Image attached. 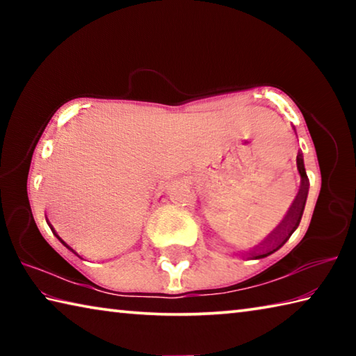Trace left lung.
Returning <instances> with one entry per match:
<instances>
[{"label":"left lung","instance_id":"obj_1","mask_svg":"<svg viewBox=\"0 0 356 356\" xmlns=\"http://www.w3.org/2000/svg\"><path fill=\"white\" fill-rule=\"evenodd\" d=\"M297 166H298V172L301 176V186H300L298 195H297V197H295L291 210H289V213L286 215V218L282 220L281 225L276 227L272 234H270L268 238L262 243L261 248H257V251H251L252 259L267 257L272 254V252L278 251L281 246L287 242L289 237L292 236L295 229H297L300 225L301 215H303V210H305L306 197H308V176H306L301 154H298V156H297Z\"/></svg>","mask_w":356,"mask_h":356}]
</instances>
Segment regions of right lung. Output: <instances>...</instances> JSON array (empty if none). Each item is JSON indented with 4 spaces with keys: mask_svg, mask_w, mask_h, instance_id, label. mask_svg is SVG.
I'll use <instances>...</instances> for the list:
<instances>
[{
    "mask_svg": "<svg viewBox=\"0 0 356 356\" xmlns=\"http://www.w3.org/2000/svg\"><path fill=\"white\" fill-rule=\"evenodd\" d=\"M50 227H51V226H50ZM56 237H58V236H56ZM58 238H59V237H58ZM59 240H61V238H59ZM61 242H63V240H61ZM63 243H64V242H63ZM64 245H65V243H64ZM65 246H67V248H69V250H72V248H70V246H69V245H65ZM72 251H74V250H72ZM74 252H75V251H74Z\"/></svg>",
    "mask_w": 356,
    "mask_h": 356,
    "instance_id": "1",
    "label": "right lung"
}]
</instances>
